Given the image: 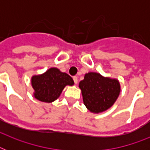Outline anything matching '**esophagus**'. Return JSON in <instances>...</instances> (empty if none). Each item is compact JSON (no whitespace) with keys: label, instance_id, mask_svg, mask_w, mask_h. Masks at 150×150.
<instances>
[{"label":"esophagus","instance_id":"1","mask_svg":"<svg viewBox=\"0 0 150 150\" xmlns=\"http://www.w3.org/2000/svg\"><path fill=\"white\" fill-rule=\"evenodd\" d=\"M73 80H74V82H75V84H77V82H78V77H77V76H74V77H73Z\"/></svg>","mask_w":150,"mask_h":150}]
</instances>
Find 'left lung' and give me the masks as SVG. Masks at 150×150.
I'll list each match as a JSON object with an SVG mask.
<instances>
[{"label": "left lung", "instance_id": "obj_1", "mask_svg": "<svg viewBox=\"0 0 150 150\" xmlns=\"http://www.w3.org/2000/svg\"><path fill=\"white\" fill-rule=\"evenodd\" d=\"M83 102L91 112L99 113L107 110L114 104L120 93L117 80L103 77L98 73L85 75L79 82Z\"/></svg>", "mask_w": 150, "mask_h": 150}]
</instances>
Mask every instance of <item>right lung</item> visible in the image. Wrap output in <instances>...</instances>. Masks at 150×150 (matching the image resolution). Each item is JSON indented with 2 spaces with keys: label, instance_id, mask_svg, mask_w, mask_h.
I'll use <instances>...</instances> for the list:
<instances>
[{
  "label": "right lung",
  "instance_id": "obj_1",
  "mask_svg": "<svg viewBox=\"0 0 150 150\" xmlns=\"http://www.w3.org/2000/svg\"><path fill=\"white\" fill-rule=\"evenodd\" d=\"M74 84L72 78L57 68H52L41 75L32 78L34 96L42 102L51 103L58 98L64 88Z\"/></svg>",
  "mask_w": 150,
  "mask_h": 150
}]
</instances>
